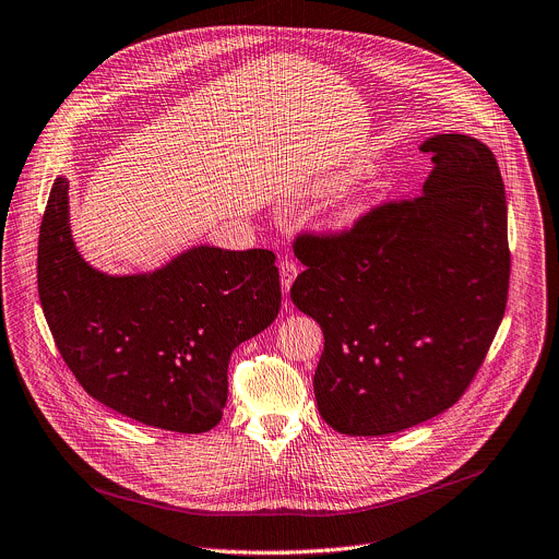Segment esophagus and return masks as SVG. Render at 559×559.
<instances>
[{
    "instance_id": "obj_1",
    "label": "esophagus",
    "mask_w": 559,
    "mask_h": 559,
    "mask_svg": "<svg viewBox=\"0 0 559 559\" xmlns=\"http://www.w3.org/2000/svg\"><path fill=\"white\" fill-rule=\"evenodd\" d=\"M278 272H281V283H283V292L287 294L289 292V287H292V283H294V278L298 276V267H296V263L294 261H281V265H278Z\"/></svg>"
}]
</instances>
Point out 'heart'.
I'll return each instance as SVG.
<instances>
[{
	"label": "heart",
	"instance_id": "obj_1",
	"mask_svg": "<svg viewBox=\"0 0 559 559\" xmlns=\"http://www.w3.org/2000/svg\"><path fill=\"white\" fill-rule=\"evenodd\" d=\"M360 166H345V168H338V170H332L323 177H318L309 188L307 192L311 197H325V194H334L338 190H343L345 186H349L358 175H360ZM373 207V194L369 190H356V192H349L345 194L332 210L330 214V221L328 225L334 229V231H349L354 229Z\"/></svg>",
	"mask_w": 559,
	"mask_h": 559
}]
</instances>
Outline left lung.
Masks as SVG:
<instances>
[{"label":"left lung","mask_w":559,"mask_h":559,"mask_svg":"<svg viewBox=\"0 0 559 559\" xmlns=\"http://www.w3.org/2000/svg\"><path fill=\"white\" fill-rule=\"evenodd\" d=\"M420 150L436 168L418 199L296 238L305 272L289 296L323 330L313 393L338 433L386 436L447 412L502 323L511 254L496 156L455 132Z\"/></svg>","instance_id":"1"}]
</instances>
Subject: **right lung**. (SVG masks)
Instances as JSON below:
<instances>
[{"mask_svg":"<svg viewBox=\"0 0 559 559\" xmlns=\"http://www.w3.org/2000/svg\"><path fill=\"white\" fill-rule=\"evenodd\" d=\"M68 179L39 227L37 285L55 345L95 401L141 425L203 433L227 403L231 352L281 309L270 250L194 246L141 274H106L70 234Z\"/></svg>","mask_w":559,"mask_h":559,"instance_id":"obj_1","label":"right lung"}]
</instances>
